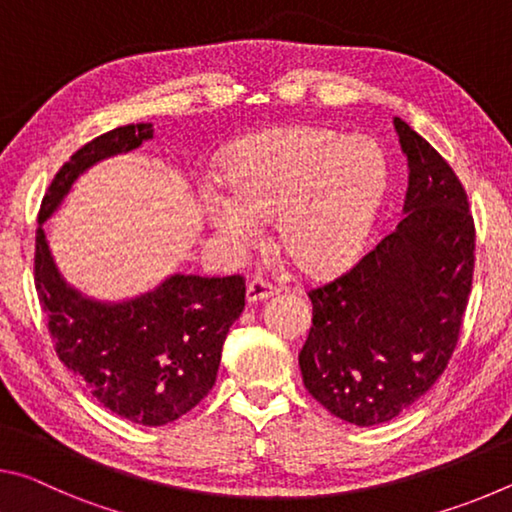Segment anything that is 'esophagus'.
<instances>
[{"label": "esophagus", "instance_id": "obj_1", "mask_svg": "<svg viewBox=\"0 0 512 512\" xmlns=\"http://www.w3.org/2000/svg\"><path fill=\"white\" fill-rule=\"evenodd\" d=\"M275 291H277V287L273 282L264 280V277H253V280H250L248 287H246V298H248V302H257V300H264L268 296H273Z\"/></svg>", "mask_w": 512, "mask_h": 512}]
</instances>
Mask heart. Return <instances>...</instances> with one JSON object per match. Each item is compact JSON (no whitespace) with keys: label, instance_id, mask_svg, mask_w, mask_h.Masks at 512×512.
Masks as SVG:
<instances>
[{"label":"heart","instance_id":"b5f03b06","mask_svg":"<svg viewBox=\"0 0 512 512\" xmlns=\"http://www.w3.org/2000/svg\"><path fill=\"white\" fill-rule=\"evenodd\" d=\"M388 162L370 137L291 126L237 142L221 187L203 189L207 221L225 246L244 250L259 219L275 213L277 244L309 273L339 268L359 253L386 189Z\"/></svg>","mask_w":512,"mask_h":512}]
</instances>
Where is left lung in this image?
Instances as JSON below:
<instances>
[{
  "instance_id": "obj_1",
  "label": "left lung",
  "mask_w": 512,
  "mask_h": 512,
  "mask_svg": "<svg viewBox=\"0 0 512 512\" xmlns=\"http://www.w3.org/2000/svg\"><path fill=\"white\" fill-rule=\"evenodd\" d=\"M409 162L404 219L350 271L307 291L298 354L305 388L345 422L372 427L436 384L461 339L476 230L447 160L395 117Z\"/></svg>"
}]
</instances>
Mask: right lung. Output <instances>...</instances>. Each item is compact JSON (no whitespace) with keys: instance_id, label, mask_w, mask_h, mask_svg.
Returning <instances> with one entry per match:
<instances>
[{"instance_id":"obj_1","label":"right lung","mask_w":512,"mask_h":512,"mask_svg":"<svg viewBox=\"0 0 512 512\" xmlns=\"http://www.w3.org/2000/svg\"><path fill=\"white\" fill-rule=\"evenodd\" d=\"M151 137V124H128L81 146L51 180L36 230V291L58 359L121 418L162 427L212 391L225 336L246 305L241 275H173L146 296L101 305L69 289L51 259L42 223L79 173Z\"/></svg>"}]
</instances>
